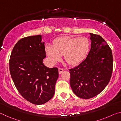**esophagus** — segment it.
<instances>
[{"mask_svg": "<svg viewBox=\"0 0 121 121\" xmlns=\"http://www.w3.org/2000/svg\"><path fill=\"white\" fill-rule=\"evenodd\" d=\"M58 71H59V73L60 74H61L62 73V72L64 71V69H62V68H59L58 69Z\"/></svg>", "mask_w": 121, "mask_h": 121, "instance_id": "1", "label": "esophagus"}]
</instances>
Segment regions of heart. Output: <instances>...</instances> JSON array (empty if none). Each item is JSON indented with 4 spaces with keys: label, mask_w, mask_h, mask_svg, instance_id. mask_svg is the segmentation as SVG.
<instances>
[{
    "label": "heart",
    "mask_w": 121,
    "mask_h": 121,
    "mask_svg": "<svg viewBox=\"0 0 121 121\" xmlns=\"http://www.w3.org/2000/svg\"><path fill=\"white\" fill-rule=\"evenodd\" d=\"M90 50V41L85 37L63 36L53 41V46L46 47V54L53 64L60 60L61 55L68 64L77 66L83 61Z\"/></svg>",
    "instance_id": "heart-1"
}]
</instances>
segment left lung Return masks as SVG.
Segmentation results:
<instances>
[{
	"label": "left lung",
	"mask_w": 121,
	"mask_h": 121,
	"mask_svg": "<svg viewBox=\"0 0 121 121\" xmlns=\"http://www.w3.org/2000/svg\"><path fill=\"white\" fill-rule=\"evenodd\" d=\"M91 49L82 63L69 69L70 86L74 93L83 99L94 97L103 90L112 72V51L99 35L90 33Z\"/></svg>",
	"instance_id": "left-lung-1"
}]
</instances>
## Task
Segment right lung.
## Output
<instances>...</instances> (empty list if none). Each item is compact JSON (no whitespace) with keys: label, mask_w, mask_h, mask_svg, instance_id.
Listing matches in <instances>:
<instances>
[{"label":"right lung","mask_w":121,"mask_h":121,"mask_svg":"<svg viewBox=\"0 0 121 121\" xmlns=\"http://www.w3.org/2000/svg\"><path fill=\"white\" fill-rule=\"evenodd\" d=\"M42 36L23 38L13 48L9 68L11 76L19 93L36 105L53 98L59 77L58 69L48 68L43 63L46 57Z\"/></svg>","instance_id":"add662e5"}]
</instances>
